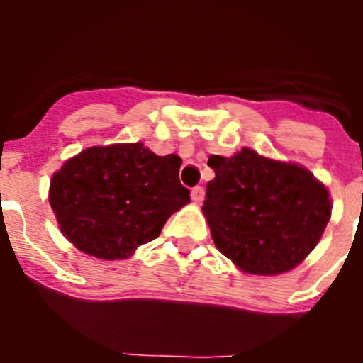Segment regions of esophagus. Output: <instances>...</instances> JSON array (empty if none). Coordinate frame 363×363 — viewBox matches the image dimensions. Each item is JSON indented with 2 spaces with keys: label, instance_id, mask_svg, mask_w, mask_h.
<instances>
[{
  "label": "esophagus",
  "instance_id": "1",
  "mask_svg": "<svg viewBox=\"0 0 363 363\" xmlns=\"http://www.w3.org/2000/svg\"><path fill=\"white\" fill-rule=\"evenodd\" d=\"M203 196H205V189L200 187V185H198V187H194L191 191L192 201H196V203H200V201L203 200Z\"/></svg>",
  "mask_w": 363,
  "mask_h": 363
}]
</instances>
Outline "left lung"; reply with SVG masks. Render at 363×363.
Segmentation results:
<instances>
[{"mask_svg":"<svg viewBox=\"0 0 363 363\" xmlns=\"http://www.w3.org/2000/svg\"><path fill=\"white\" fill-rule=\"evenodd\" d=\"M203 214L218 251L251 274L296 267L322 238L331 218L329 192L303 167L242 149L211 156Z\"/></svg>","mask_w":363,"mask_h":363,"instance_id":"obj_1","label":"left lung"}]
</instances>
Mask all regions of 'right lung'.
<instances>
[{"instance_id": "right-lung-1", "label": "right lung", "mask_w": 363, "mask_h": 363, "mask_svg": "<svg viewBox=\"0 0 363 363\" xmlns=\"http://www.w3.org/2000/svg\"><path fill=\"white\" fill-rule=\"evenodd\" d=\"M179 165L176 154L158 156L143 143L79 152L50 179L49 201L63 236L94 258L130 256L191 201Z\"/></svg>"}]
</instances>
